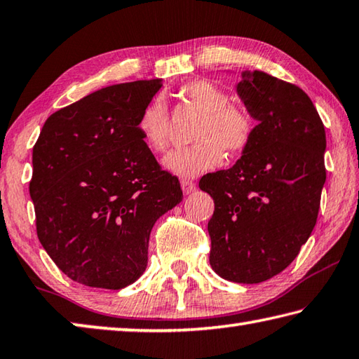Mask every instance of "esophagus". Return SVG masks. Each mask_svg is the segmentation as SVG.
<instances>
[{
    "instance_id": "34e87169",
    "label": "esophagus",
    "mask_w": 359,
    "mask_h": 359,
    "mask_svg": "<svg viewBox=\"0 0 359 359\" xmlns=\"http://www.w3.org/2000/svg\"><path fill=\"white\" fill-rule=\"evenodd\" d=\"M180 185H182V190H184L185 194H190L196 190V184H194V182L190 179H182Z\"/></svg>"
}]
</instances>
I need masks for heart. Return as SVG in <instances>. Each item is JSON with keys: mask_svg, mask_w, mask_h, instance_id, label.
I'll return each mask as SVG.
<instances>
[{"mask_svg": "<svg viewBox=\"0 0 359 359\" xmlns=\"http://www.w3.org/2000/svg\"><path fill=\"white\" fill-rule=\"evenodd\" d=\"M180 99L201 113L194 127L196 144L168 154L163 165L177 175L194 177L219 166L226 149L229 154H242L251 144L256 126L243 107L229 103L224 89L207 80L187 83L179 90ZM138 130L146 144L154 151H165L169 142V114L163 97L155 95L142 108Z\"/></svg>", "mask_w": 359, "mask_h": 359, "instance_id": "1", "label": "heart"}]
</instances>
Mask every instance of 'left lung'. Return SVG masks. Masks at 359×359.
I'll use <instances>...</instances> for the list:
<instances>
[{"mask_svg":"<svg viewBox=\"0 0 359 359\" xmlns=\"http://www.w3.org/2000/svg\"><path fill=\"white\" fill-rule=\"evenodd\" d=\"M237 94L259 123L236 165L204 175L210 265L232 283L266 281L292 264L314 229L325 171L323 122L303 89L243 72Z\"/></svg>","mask_w":359,"mask_h":359,"instance_id":"obj_1","label":"left lung"}]
</instances>
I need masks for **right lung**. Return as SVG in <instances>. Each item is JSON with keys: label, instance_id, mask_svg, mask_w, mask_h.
Here are the masks:
<instances>
[{"label": "right lung", "instance_id": "add662e5", "mask_svg": "<svg viewBox=\"0 0 359 359\" xmlns=\"http://www.w3.org/2000/svg\"><path fill=\"white\" fill-rule=\"evenodd\" d=\"M161 80L113 84L45 121L29 194L43 250L64 275L119 290L147 266L151 231L184 199L138 130Z\"/></svg>", "mask_w": 359, "mask_h": 359}]
</instances>
